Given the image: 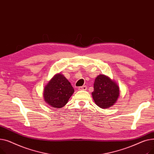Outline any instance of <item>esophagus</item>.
Listing matches in <instances>:
<instances>
[{
  "label": "esophagus",
  "instance_id": "34e87169",
  "mask_svg": "<svg viewBox=\"0 0 154 154\" xmlns=\"http://www.w3.org/2000/svg\"><path fill=\"white\" fill-rule=\"evenodd\" d=\"M78 88H79V91H86L87 90V87L85 85H84V86H82V87H79Z\"/></svg>",
  "mask_w": 154,
  "mask_h": 154
}]
</instances>
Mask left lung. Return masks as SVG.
Masks as SVG:
<instances>
[{
  "label": "left lung",
  "mask_w": 154,
  "mask_h": 154,
  "mask_svg": "<svg viewBox=\"0 0 154 154\" xmlns=\"http://www.w3.org/2000/svg\"><path fill=\"white\" fill-rule=\"evenodd\" d=\"M92 98L99 107L105 109L112 107L117 102L119 95V87L109 77L100 74L95 79Z\"/></svg>",
  "instance_id": "1"
}]
</instances>
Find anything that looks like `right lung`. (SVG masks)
I'll use <instances>...</instances> for the list:
<instances>
[{
	"label": "right lung",
	"instance_id": "add662e5",
	"mask_svg": "<svg viewBox=\"0 0 154 154\" xmlns=\"http://www.w3.org/2000/svg\"><path fill=\"white\" fill-rule=\"evenodd\" d=\"M74 89L61 73L56 74L45 86L44 101L54 108H62L66 105Z\"/></svg>",
	"mask_w": 154,
	"mask_h": 154
}]
</instances>
